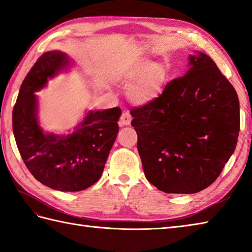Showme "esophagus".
Returning <instances> with one entry per match:
<instances>
[{"label": "esophagus", "instance_id": "1", "mask_svg": "<svg viewBox=\"0 0 252 252\" xmlns=\"http://www.w3.org/2000/svg\"><path fill=\"white\" fill-rule=\"evenodd\" d=\"M131 120H132V117L130 115V112L126 110L122 114V116L120 117V125L121 126H130Z\"/></svg>", "mask_w": 252, "mask_h": 252}]
</instances>
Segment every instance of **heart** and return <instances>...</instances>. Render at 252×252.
Returning a JSON list of instances; mask_svg holds the SVG:
<instances>
[{
	"label": "heart",
	"mask_w": 252,
	"mask_h": 252,
	"mask_svg": "<svg viewBox=\"0 0 252 252\" xmlns=\"http://www.w3.org/2000/svg\"><path fill=\"white\" fill-rule=\"evenodd\" d=\"M168 70L161 63L137 58L126 66L121 80L127 88V97L136 105H147L161 94L168 82Z\"/></svg>",
	"instance_id": "b5f03b06"
}]
</instances>
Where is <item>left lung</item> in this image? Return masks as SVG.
<instances>
[{"instance_id": "1", "label": "left lung", "mask_w": 252, "mask_h": 252, "mask_svg": "<svg viewBox=\"0 0 252 252\" xmlns=\"http://www.w3.org/2000/svg\"><path fill=\"white\" fill-rule=\"evenodd\" d=\"M146 179L167 194H194L221 174L237 144L236 91L205 53L152 103L131 110Z\"/></svg>"}]
</instances>
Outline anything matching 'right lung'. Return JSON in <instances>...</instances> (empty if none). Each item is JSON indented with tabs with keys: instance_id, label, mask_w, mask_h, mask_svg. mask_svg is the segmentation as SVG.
<instances>
[{
	"instance_id": "1",
	"label": "right lung",
	"mask_w": 252,
	"mask_h": 252,
	"mask_svg": "<svg viewBox=\"0 0 252 252\" xmlns=\"http://www.w3.org/2000/svg\"><path fill=\"white\" fill-rule=\"evenodd\" d=\"M70 66L65 53H44L26 76L13 109L15 141L27 168L42 184L61 191L87 189L99 180L121 116L118 107L90 110L69 134L44 132L37 119L34 93Z\"/></svg>"
}]
</instances>
